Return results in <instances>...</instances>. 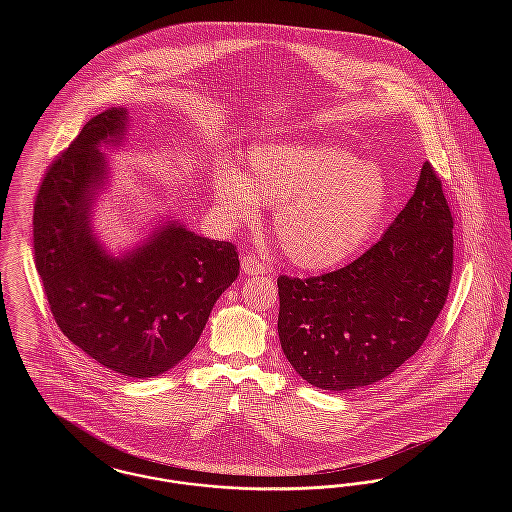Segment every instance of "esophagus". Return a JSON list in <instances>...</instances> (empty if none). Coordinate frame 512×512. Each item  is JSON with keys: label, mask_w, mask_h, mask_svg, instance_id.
<instances>
[{"label": "esophagus", "mask_w": 512, "mask_h": 512, "mask_svg": "<svg viewBox=\"0 0 512 512\" xmlns=\"http://www.w3.org/2000/svg\"><path fill=\"white\" fill-rule=\"evenodd\" d=\"M242 270L245 274H251V276H257V274H263L267 272V267L257 259V257H251V255H245L242 259Z\"/></svg>", "instance_id": "34e87169"}]
</instances>
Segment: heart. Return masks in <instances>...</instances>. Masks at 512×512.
<instances>
[{"label": "heart", "instance_id": "1", "mask_svg": "<svg viewBox=\"0 0 512 512\" xmlns=\"http://www.w3.org/2000/svg\"><path fill=\"white\" fill-rule=\"evenodd\" d=\"M213 194L230 226L261 219L274 207L272 234L303 270H328L370 240L390 205L384 171L328 142H276L249 149L245 172L219 163Z\"/></svg>", "mask_w": 512, "mask_h": 512}]
</instances>
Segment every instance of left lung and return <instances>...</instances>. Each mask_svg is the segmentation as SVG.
<instances>
[{
  "label": "left lung",
  "instance_id": "1",
  "mask_svg": "<svg viewBox=\"0 0 512 512\" xmlns=\"http://www.w3.org/2000/svg\"><path fill=\"white\" fill-rule=\"evenodd\" d=\"M453 217L426 161L405 209L351 265L307 280L280 276L278 336L311 386L351 391L409 361L445 305Z\"/></svg>",
  "mask_w": 512,
  "mask_h": 512
}]
</instances>
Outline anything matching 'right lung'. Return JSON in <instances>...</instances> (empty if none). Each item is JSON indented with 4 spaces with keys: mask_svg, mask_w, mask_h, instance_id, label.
Returning <instances> with one entry per match:
<instances>
[{
    "mask_svg": "<svg viewBox=\"0 0 512 512\" xmlns=\"http://www.w3.org/2000/svg\"><path fill=\"white\" fill-rule=\"evenodd\" d=\"M128 109L86 122L49 167L34 205V261L61 332L99 365L153 378L199 340L222 292L238 278V251L165 217L140 244L111 253L94 230L109 184L105 151L124 146Z\"/></svg>",
    "mask_w": 512,
    "mask_h": 512,
    "instance_id": "1",
    "label": "right lung"
}]
</instances>
